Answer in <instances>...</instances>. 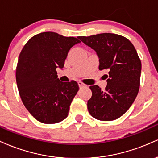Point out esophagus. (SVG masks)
<instances>
[{
	"mask_svg": "<svg viewBox=\"0 0 158 158\" xmlns=\"http://www.w3.org/2000/svg\"><path fill=\"white\" fill-rule=\"evenodd\" d=\"M78 86H79L80 88H82V87L86 86V85H85L84 83H83L82 82H81V81H79V82H78Z\"/></svg>",
	"mask_w": 158,
	"mask_h": 158,
	"instance_id": "obj_1",
	"label": "esophagus"
}]
</instances>
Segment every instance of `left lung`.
Returning <instances> with one entry per match:
<instances>
[{
	"instance_id": "8db88e82",
	"label": "left lung",
	"mask_w": 158,
	"mask_h": 158,
	"mask_svg": "<svg viewBox=\"0 0 158 158\" xmlns=\"http://www.w3.org/2000/svg\"><path fill=\"white\" fill-rule=\"evenodd\" d=\"M77 38L96 52L99 69L108 72L105 90L98 85L89 86L92 94L87 102L89 112L103 121L118 119L130 108L138 93L141 62L136 49L125 37L112 33Z\"/></svg>"
}]
</instances>
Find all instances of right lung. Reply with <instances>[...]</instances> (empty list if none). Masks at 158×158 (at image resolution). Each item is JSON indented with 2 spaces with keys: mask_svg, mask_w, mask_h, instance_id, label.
<instances>
[{
  "mask_svg": "<svg viewBox=\"0 0 158 158\" xmlns=\"http://www.w3.org/2000/svg\"><path fill=\"white\" fill-rule=\"evenodd\" d=\"M81 41L53 31L33 36L20 52L16 82L23 105L38 121L57 123L68 116L71 103L79 89L75 81L57 78L70 49Z\"/></svg>",
  "mask_w": 158,
  "mask_h": 158,
  "instance_id": "add662e5",
  "label": "right lung"
}]
</instances>
